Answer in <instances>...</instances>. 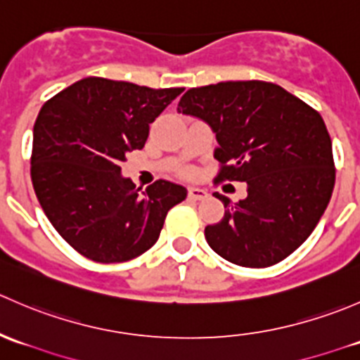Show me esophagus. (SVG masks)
I'll use <instances>...</instances> for the list:
<instances>
[{
  "mask_svg": "<svg viewBox=\"0 0 360 360\" xmlns=\"http://www.w3.org/2000/svg\"><path fill=\"white\" fill-rule=\"evenodd\" d=\"M188 197L191 198V200H205L207 197H209V193H207L205 190H202V188H188Z\"/></svg>",
  "mask_w": 360,
  "mask_h": 360,
  "instance_id": "34e87169",
  "label": "esophagus"
}]
</instances>
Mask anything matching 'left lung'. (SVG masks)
Listing matches in <instances>:
<instances>
[{"label": "left lung", "instance_id": "1", "mask_svg": "<svg viewBox=\"0 0 360 360\" xmlns=\"http://www.w3.org/2000/svg\"><path fill=\"white\" fill-rule=\"evenodd\" d=\"M203 120L219 146L216 181H244L248 197L224 203L207 244L230 263L264 268L300 248L331 200L333 144L322 116L275 83L221 82L190 89L177 104Z\"/></svg>", "mask_w": 360, "mask_h": 360}]
</instances>
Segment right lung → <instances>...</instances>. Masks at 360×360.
Returning a JSON list of instances; mask_svg holds the SVG:
<instances>
[{"mask_svg": "<svg viewBox=\"0 0 360 360\" xmlns=\"http://www.w3.org/2000/svg\"><path fill=\"white\" fill-rule=\"evenodd\" d=\"M183 89L83 78L43 104L32 130L31 179L60 237L97 263L134 259L155 245L186 188L158 179L141 193L120 163L143 150L150 123Z\"/></svg>", "mask_w": 360, "mask_h": 360, "instance_id": "add662e5", "label": "right lung"}]
</instances>
